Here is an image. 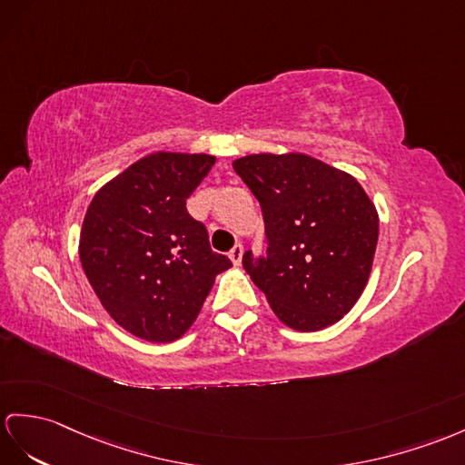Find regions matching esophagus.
I'll list each match as a JSON object with an SVG mask.
<instances>
[{"label": "esophagus", "mask_w": 465, "mask_h": 465, "mask_svg": "<svg viewBox=\"0 0 465 465\" xmlns=\"http://www.w3.org/2000/svg\"><path fill=\"white\" fill-rule=\"evenodd\" d=\"M229 258L232 260L234 266H239L242 262V244H234L232 251L229 252Z\"/></svg>", "instance_id": "1"}]
</instances>
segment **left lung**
<instances>
[{
  "mask_svg": "<svg viewBox=\"0 0 465 465\" xmlns=\"http://www.w3.org/2000/svg\"><path fill=\"white\" fill-rule=\"evenodd\" d=\"M234 172L262 207L266 256L244 270L276 318L296 331L337 323L363 293L379 239V213L359 181L308 153H251Z\"/></svg>",
  "mask_w": 465,
  "mask_h": 465,
  "instance_id": "obj_1",
  "label": "left lung"
}]
</instances>
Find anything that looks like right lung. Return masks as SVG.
<instances>
[{
    "instance_id": "right-lung-1",
    "label": "right lung",
    "mask_w": 465,
    "mask_h": 465,
    "mask_svg": "<svg viewBox=\"0 0 465 465\" xmlns=\"http://www.w3.org/2000/svg\"><path fill=\"white\" fill-rule=\"evenodd\" d=\"M217 157L155 152L102 185L86 209L78 256L102 308L152 343L185 335L231 260L211 251L187 213Z\"/></svg>"
}]
</instances>
